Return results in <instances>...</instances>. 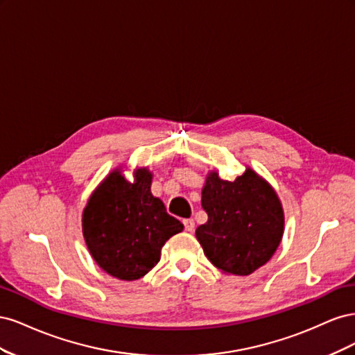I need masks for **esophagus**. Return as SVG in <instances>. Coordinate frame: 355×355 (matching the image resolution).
Instances as JSON below:
<instances>
[{"mask_svg":"<svg viewBox=\"0 0 355 355\" xmlns=\"http://www.w3.org/2000/svg\"><path fill=\"white\" fill-rule=\"evenodd\" d=\"M184 225H185V231H188V232H192L196 230V222H194V219H185L184 220Z\"/></svg>","mask_w":355,"mask_h":355,"instance_id":"34e87169","label":"esophagus"}]
</instances>
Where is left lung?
Returning a JSON list of instances; mask_svg holds the SVG:
<instances>
[{
  "mask_svg": "<svg viewBox=\"0 0 355 355\" xmlns=\"http://www.w3.org/2000/svg\"><path fill=\"white\" fill-rule=\"evenodd\" d=\"M207 222L196 237L207 259L225 274L249 275L265 265L280 245L284 213L274 188L247 167L234 180L210 171L201 192Z\"/></svg>",
  "mask_w": 355,
  "mask_h": 355,
  "instance_id": "1",
  "label": "left lung"
}]
</instances>
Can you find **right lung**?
Listing matches in <instances>:
<instances>
[{
    "mask_svg": "<svg viewBox=\"0 0 355 355\" xmlns=\"http://www.w3.org/2000/svg\"><path fill=\"white\" fill-rule=\"evenodd\" d=\"M153 173L137 168L127 180L115 168L94 189L83 211V235L87 249L105 272L133 282L159 262L161 247L184 230L151 194Z\"/></svg>",
    "mask_w": 355,
    "mask_h": 355,
    "instance_id": "1",
    "label": "right lung"
}]
</instances>
